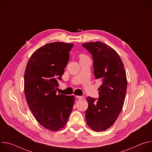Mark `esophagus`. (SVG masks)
I'll return each mask as SVG.
<instances>
[{
    "instance_id": "obj_1",
    "label": "esophagus",
    "mask_w": 152,
    "mask_h": 152,
    "mask_svg": "<svg viewBox=\"0 0 152 152\" xmlns=\"http://www.w3.org/2000/svg\"><path fill=\"white\" fill-rule=\"evenodd\" d=\"M76 97L79 99H83V96H76Z\"/></svg>"
}]
</instances>
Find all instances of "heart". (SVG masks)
Returning <instances> with one entry per match:
<instances>
[{
	"mask_svg": "<svg viewBox=\"0 0 152 152\" xmlns=\"http://www.w3.org/2000/svg\"><path fill=\"white\" fill-rule=\"evenodd\" d=\"M80 58H86V56L85 55L82 54V55H80Z\"/></svg>",
	"mask_w": 152,
	"mask_h": 152,
	"instance_id": "b5f03b06",
	"label": "heart"
}]
</instances>
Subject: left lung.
<instances>
[{
	"mask_svg": "<svg viewBox=\"0 0 152 152\" xmlns=\"http://www.w3.org/2000/svg\"><path fill=\"white\" fill-rule=\"evenodd\" d=\"M82 46L92 55L96 79L102 82L99 98L86 97V121L96 132L105 131L114 123L124 102L127 79L124 65L116 51L103 42H90Z\"/></svg>",
	"mask_w": 152,
	"mask_h": 152,
	"instance_id": "1",
	"label": "left lung"
}]
</instances>
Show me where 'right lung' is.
Wrapping results in <instances>:
<instances>
[{
	"label": "right lung",
	"instance_id": "1",
	"mask_svg": "<svg viewBox=\"0 0 152 152\" xmlns=\"http://www.w3.org/2000/svg\"><path fill=\"white\" fill-rule=\"evenodd\" d=\"M73 44L54 42L38 49L27 64L24 91L37 121L52 131L66 125L75 102L73 96L56 94Z\"/></svg>",
	"mask_w": 152,
	"mask_h": 152
}]
</instances>
